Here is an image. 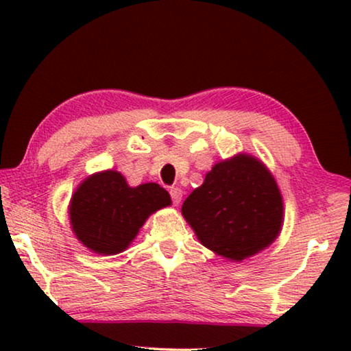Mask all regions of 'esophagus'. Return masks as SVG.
Segmentation results:
<instances>
[{"instance_id":"1","label":"esophagus","mask_w":351,"mask_h":351,"mask_svg":"<svg viewBox=\"0 0 351 351\" xmlns=\"http://www.w3.org/2000/svg\"><path fill=\"white\" fill-rule=\"evenodd\" d=\"M170 197H171V201H173V204L178 206L182 199V190L180 187H171L170 189Z\"/></svg>"}]
</instances>
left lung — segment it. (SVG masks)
<instances>
[{"label": "left lung", "instance_id": "1", "mask_svg": "<svg viewBox=\"0 0 351 351\" xmlns=\"http://www.w3.org/2000/svg\"><path fill=\"white\" fill-rule=\"evenodd\" d=\"M181 212L201 245L241 261L263 251L280 234L283 201L265 164L240 153L213 165Z\"/></svg>", "mask_w": 351, "mask_h": 351}]
</instances>
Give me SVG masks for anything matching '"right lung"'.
<instances>
[{
  "mask_svg": "<svg viewBox=\"0 0 351 351\" xmlns=\"http://www.w3.org/2000/svg\"><path fill=\"white\" fill-rule=\"evenodd\" d=\"M171 204L159 184L130 187L116 170L88 176L71 198L69 221L77 240L100 255H114L130 246L145 219Z\"/></svg>",
  "mask_w": 351,
  "mask_h": 351,
  "instance_id": "right-lung-1",
  "label": "right lung"
}]
</instances>
